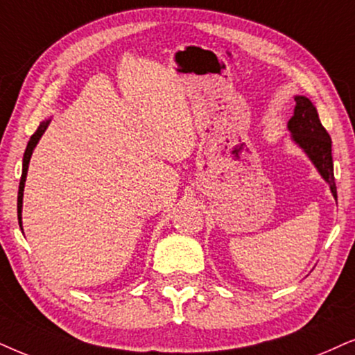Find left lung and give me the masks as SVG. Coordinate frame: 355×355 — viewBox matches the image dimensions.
Listing matches in <instances>:
<instances>
[{
  "mask_svg": "<svg viewBox=\"0 0 355 355\" xmlns=\"http://www.w3.org/2000/svg\"><path fill=\"white\" fill-rule=\"evenodd\" d=\"M295 101H297V106H295V114L288 121V131L293 134L295 142L309 155L322 178L329 183L331 191L338 201L329 134L322 128L316 107L308 98L297 96Z\"/></svg>",
  "mask_w": 355,
  "mask_h": 355,
  "instance_id": "1",
  "label": "left lung"
}]
</instances>
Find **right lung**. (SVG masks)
<instances>
[{
  "label": "right lung",
  "instance_id": "add662e5",
  "mask_svg": "<svg viewBox=\"0 0 355 355\" xmlns=\"http://www.w3.org/2000/svg\"><path fill=\"white\" fill-rule=\"evenodd\" d=\"M47 125H49V121H44V123L37 128V131L31 136L28 147H26V152H24V159H22V175H21V182H19V191H17V219H19V226H21V211H22V191H24V182H26V175H28L29 160H31V155H33L35 144H37L40 136H42L44 131L47 129Z\"/></svg>",
  "mask_w": 355,
  "mask_h": 355
}]
</instances>
